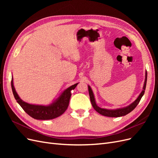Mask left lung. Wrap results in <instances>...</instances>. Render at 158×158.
Masks as SVG:
<instances>
[{
    "instance_id": "1",
    "label": "left lung",
    "mask_w": 158,
    "mask_h": 158,
    "mask_svg": "<svg viewBox=\"0 0 158 158\" xmlns=\"http://www.w3.org/2000/svg\"><path fill=\"white\" fill-rule=\"evenodd\" d=\"M146 82H147V71L146 72L145 82H144V87H143V89L142 91V92L140 93V94L139 95V96H138L135 101L133 103H132L130 106H127L126 107H124V108L114 109V110L103 109V108L98 107L97 106L96 103H95V100L94 98V93L92 92V89H91L89 85H88V92H89L91 103H92V106L95 111H96L98 113H99V114H102V115H103V116L109 117H119L125 116L128 113H131L132 110L135 109V108L137 106V105L139 103L142 97L143 96V95L144 94V92H145Z\"/></svg>"
}]
</instances>
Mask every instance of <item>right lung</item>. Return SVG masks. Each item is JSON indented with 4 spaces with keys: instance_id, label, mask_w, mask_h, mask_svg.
Instances as JSON below:
<instances>
[{
    "instance_id": "obj_1",
    "label": "right lung",
    "mask_w": 158,
    "mask_h": 158,
    "mask_svg": "<svg viewBox=\"0 0 158 158\" xmlns=\"http://www.w3.org/2000/svg\"><path fill=\"white\" fill-rule=\"evenodd\" d=\"M78 84V83L75 84L66 89L60 96L54 101V102H52L49 106H45L32 105L22 101L18 96L15 88L14 87L12 78L11 81L12 92L16 102L27 114H29L32 118L39 119V120H49V119L58 117L62 114H63L66 109L68 108L71 96V91L76 87Z\"/></svg>"
}]
</instances>
